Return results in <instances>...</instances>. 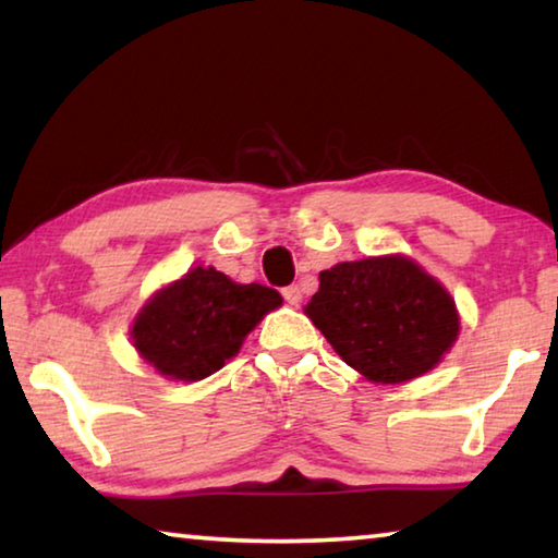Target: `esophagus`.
Instances as JSON below:
<instances>
[{
    "label": "esophagus",
    "instance_id": "obj_1",
    "mask_svg": "<svg viewBox=\"0 0 558 558\" xmlns=\"http://www.w3.org/2000/svg\"><path fill=\"white\" fill-rule=\"evenodd\" d=\"M282 298H286L288 305H300L302 292L298 286H288V288H282Z\"/></svg>",
    "mask_w": 558,
    "mask_h": 558
}]
</instances>
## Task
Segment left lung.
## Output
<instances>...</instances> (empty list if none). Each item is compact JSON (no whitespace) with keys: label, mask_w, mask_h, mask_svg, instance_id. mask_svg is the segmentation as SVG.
I'll use <instances>...</instances> for the list:
<instances>
[{"label":"left lung","mask_w":558,"mask_h":558,"mask_svg":"<svg viewBox=\"0 0 558 558\" xmlns=\"http://www.w3.org/2000/svg\"><path fill=\"white\" fill-rule=\"evenodd\" d=\"M305 313L349 366L381 384L426 374L458 337L456 302L403 256L323 270Z\"/></svg>","instance_id":"1"}]
</instances>
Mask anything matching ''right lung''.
Segmentation results:
<instances>
[{
    "label": "right lung",
    "mask_w": 558,
    "mask_h": 558,
    "mask_svg": "<svg viewBox=\"0 0 558 558\" xmlns=\"http://www.w3.org/2000/svg\"><path fill=\"white\" fill-rule=\"evenodd\" d=\"M280 302V292L268 286H239L216 268H194L147 302L132 342L159 374L199 381L219 372Z\"/></svg>",
    "instance_id": "1"
}]
</instances>
